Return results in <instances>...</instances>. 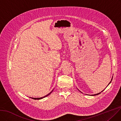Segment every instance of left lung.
<instances>
[{
	"label": "left lung",
	"mask_w": 121,
	"mask_h": 121,
	"mask_svg": "<svg viewBox=\"0 0 121 121\" xmlns=\"http://www.w3.org/2000/svg\"><path fill=\"white\" fill-rule=\"evenodd\" d=\"M112 79H113V76H112V79H111V81L110 82V83L108 84V85L110 84V83L111 82V81H112ZM104 89L103 90H104ZM103 91H101V92H102ZM80 91V92H81L80 91ZM81 93H82V92H81ZM100 93H101V92H100V93H97V94H93V95H91V96H95V95H98V94H100Z\"/></svg>",
	"instance_id": "left-lung-1"
}]
</instances>
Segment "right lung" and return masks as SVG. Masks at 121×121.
<instances>
[{"instance_id":"1","label":"right lung","mask_w":121,"mask_h":121,"mask_svg":"<svg viewBox=\"0 0 121 121\" xmlns=\"http://www.w3.org/2000/svg\"><path fill=\"white\" fill-rule=\"evenodd\" d=\"M53 90H54V89H53L51 92L50 93H49V94H48L47 95H45V96H44V97H40V98H33V97H30V98H31L32 99H35V100H40V99H43V98H45V97H47V96H48V95H49L52 92V91Z\"/></svg>"}]
</instances>
